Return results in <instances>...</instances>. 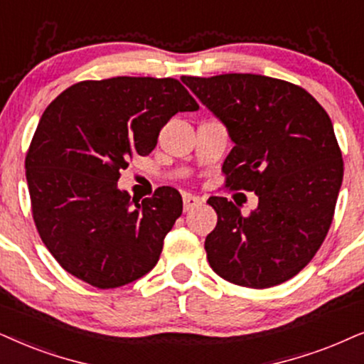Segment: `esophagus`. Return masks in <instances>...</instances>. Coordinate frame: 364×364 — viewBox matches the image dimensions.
Here are the masks:
<instances>
[{
  "label": "esophagus",
  "mask_w": 364,
  "mask_h": 364,
  "mask_svg": "<svg viewBox=\"0 0 364 364\" xmlns=\"http://www.w3.org/2000/svg\"><path fill=\"white\" fill-rule=\"evenodd\" d=\"M201 203H203V200H201V198H196V196H191V195L183 196V208H185V211H190L193 208H196V206H200Z\"/></svg>",
  "instance_id": "obj_1"
}]
</instances>
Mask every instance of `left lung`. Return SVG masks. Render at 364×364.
Returning <instances> with one entry per match:
<instances>
[{
  "label": "left lung",
  "instance_id": "1",
  "mask_svg": "<svg viewBox=\"0 0 364 364\" xmlns=\"http://www.w3.org/2000/svg\"><path fill=\"white\" fill-rule=\"evenodd\" d=\"M235 142L225 188L254 191L250 215L211 196L218 222L206 237L211 269L228 282L274 287L312 260L333 223L344 163L328 112L302 87L254 73L183 77Z\"/></svg>",
  "mask_w": 364,
  "mask_h": 364
}]
</instances>
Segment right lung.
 Returning <instances> with one entry per match:
<instances>
[{
	"label": "right lung",
	"instance_id": "1",
	"mask_svg": "<svg viewBox=\"0 0 364 364\" xmlns=\"http://www.w3.org/2000/svg\"><path fill=\"white\" fill-rule=\"evenodd\" d=\"M198 109L171 77L82 80L45 109L25 158L26 181L41 242L68 274L116 289L158 264L181 195L161 186L139 203L117 179L134 156L156 148L174 114Z\"/></svg>",
	"mask_w": 364,
	"mask_h": 364
}]
</instances>
